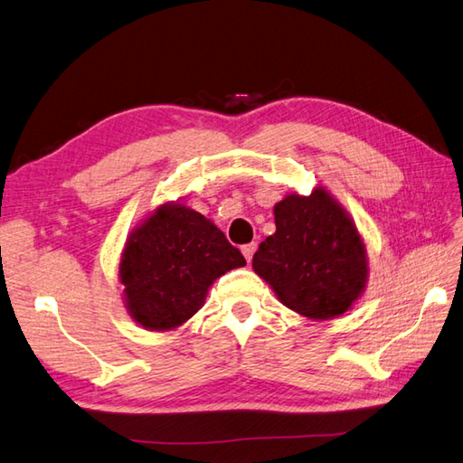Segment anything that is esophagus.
<instances>
[{
	"mask_svg": "<svg viewBox=\"0 0 463 463\" xmlns=\"http://www.w3.org/2000/svg\"><path fill=\"white\" fill-rule=\"evenodd\" d=\"M255 250H258V243H255V241H251V243H245V245H241V253L245 255V260H248V261H251V258H253V253H255Z\"/></svg>",
	"mask_w": 463,
	"mask_h": 463,
	"instance_id": "obj_1",
	"label": "esophagus"
}]
</instances>
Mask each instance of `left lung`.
Segmentation results:
<instances>
[{
	"mask_svg": "<svg viewBox=\"0 0 463 463\" xmlns=\"http://www.w3.org/2000/svg\"><path fill=\"white\" fill-rule=\"evenodd\" d=\"M275 233L253 255V271L295 313L326 321L363 295L366 248L346 210L325 188L275 203Z\"/></svg>",
	"mask_w": 463,
	"mask_h": 463,
	"instance_id": "8db88e82",
	"label": "left lung"
}]
</instances>
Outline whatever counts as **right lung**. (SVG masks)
I'll return each mask as SVG.
<instances>
[{"mask_svg":"<svg viewBox=\"0 0 463 463\" xmlns=\"http://www.w3.org/2000/svg\"><path fill=\"white\" fill-rule=\"evenodd\" d=\"M245 260L222 230L178 202L162 203L120 255L125 305L148 331H172L200 311L210 285Z\"/></svg>","mask_w":463,"mask_h":463,"instance_id":"1","label":"right lung"}]
</instances>
